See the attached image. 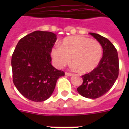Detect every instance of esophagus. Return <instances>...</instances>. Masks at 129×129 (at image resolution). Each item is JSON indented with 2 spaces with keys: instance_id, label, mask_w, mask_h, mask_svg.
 <instances>
[{
  "instance_id": "34e87169",
  "label": "esophagus",
  "mask_w": 129,
  "mask_h": 129,
  "mask_svg": "<svg viewBox=\"0 0 129 129\" xmlns=\"http://www.w3.org/2000/svg\"><path fill=\"white\" fill-rule=\"evenodd\" d=\"M65 74L68 76H72L73 74H72V73H70V72H65Z\"/></svg>"
}]
</instances>
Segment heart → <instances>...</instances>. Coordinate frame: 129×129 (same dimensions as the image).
Masks as SVG:
<instances>
[{"mask_svg": "<svg viewBox=\"0 0 129 129\" xmlns=\"http://www.w3.org/2000/svg\"><path fill=\"white\" fill-rule=\"evenodd\" d=\"M101 44L96 40L75 35L66 37L60 46H55L52 56L55 64L62 68L70 61L82 73H89L97 68L102 57Z\"/></svg>", "mask_w": 129, "mask_h": 129, "instance_id": "b5f03b06", "label": "heart"}]
</instances>
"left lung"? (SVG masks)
I'll use <instances>...</instances> for the list:
<instances>
[{
    "label": "left lung",
    "instance_id": "left-lung-1",
    "mask_svg": "<svg viewBox=\"0 0 129 129\" xmlns=\"http://www.w3.org/2000/svg\"><path fill=\"white\" fill-rule=\"evenodd\" d=\"M101 44L103 57L95 69L83 75V82L77 88L82 96L98 98L112 87L119 75V59L117 50L108 39L95 33H90Z\"/></svg>",
    "mask_w": 129,
    "mask_h": 129
}]
</instances>
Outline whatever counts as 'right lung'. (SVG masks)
<instances>
[{
  "label": "right lung",
  "mask_w": 129,
  "mask_h": 129,
  "mask_svg": "<svg viewBox=\"0 0 129 129\" xmlns=\"http://www.w3.org/2000/svg\"><path fill=\"white\" fill-rule=\"evenodd\" d=\"M57 35L50 31H35L22 37L11 57L13 82L19 92L28 100L44 101L53 93L63 71L51 64L50 53Z\"/></svg>",
  "instance_id": "1"
}]
</instances>
